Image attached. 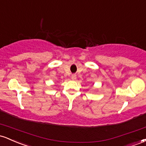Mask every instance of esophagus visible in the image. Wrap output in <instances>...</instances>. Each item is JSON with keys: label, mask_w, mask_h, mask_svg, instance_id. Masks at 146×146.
I'll return each instance as SVG.
<instances>
[{"label": "esophagus", "mask_w": 146, "mask_h": 146, "mask_svg": "<svg viewBox=\"0 0 146 146\" xmlns=\"http://www.w3.org/2000/svg\"><path fill=\"white\" fill-rule=\"evenodd\" d=\"M71 78L72 80H75L76 78V74H72L71 76Z\"/></svg>", "instance_id": "obj_1"}]
</instances>
